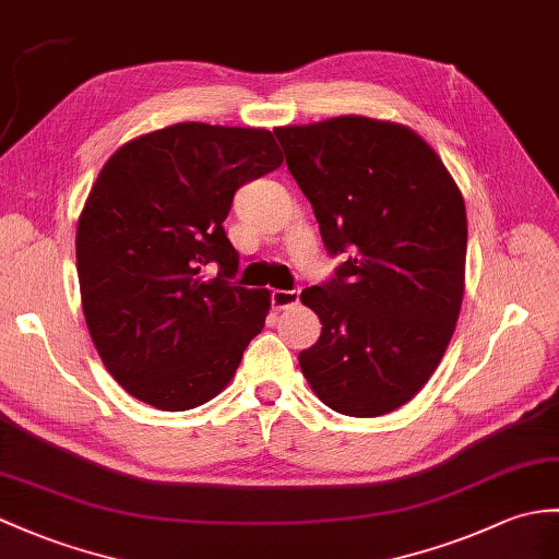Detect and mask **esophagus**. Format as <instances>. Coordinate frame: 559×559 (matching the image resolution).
I'll use <instances>...</instances> for the list:
<instances>
[{
    "label": "esophagus",
    "instance_id": "1",
    "mask_svg": "<svg viewBox=\"0 0 559 559\" xmlns=\"http://www.w3.org/2000/svg\"><path fill=\"white\" fill-rule=\"evenodd\" d=\"M297 302H300V288L271 293V305H274V309H288L295 307Z\"/></svg>",
    "mask_w": 559,
    "mask_h": 559
}]
</instances>
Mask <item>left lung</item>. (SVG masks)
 I'll return each instance as SVG.
<instances>
[{"mask_svg":"<svg viewBox=\"0 0 559 559\" xmlns=\"http://www.w3.org/2000/svg\"><path fill=\"white\" fill-rule=\"evenodd\" d=\"M333 276L302 290L321 319L300 367L323 405L381 417L421 391L464 295V200L438 154L405 126L338 116L276 128Z\"/></svg>","mask_w":559,"mask_h":559,"instance_id":"left-lung-1","label":"left lung"}]
</instances>
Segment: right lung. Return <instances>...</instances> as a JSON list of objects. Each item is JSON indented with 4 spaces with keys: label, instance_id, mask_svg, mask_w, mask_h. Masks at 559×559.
<instances>
[{
    "label": "right lung",
    "instance_id": "right-lung-1",
    "mask_svg": "<svg viewBox=\"0 0 559 559\" xmlns=\"http://www.w3.org/2000/svg\"><path fill=\"white\" fill-rule=\"evenodd\" d=\"M281 164L262 128L194 121L128 142L104 164L78 221V281L104 367L133 397L183 412L233 379L271 300L230 283L240 254L224 221L236 192Z\"/></svg>",
    "mask_w": 559,
    "mask_h": 559
}]
</instances>
